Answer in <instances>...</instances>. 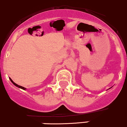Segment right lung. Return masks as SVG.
I'll use <instances>...</instances> for the list:
<instances>
[{
  "instance_id": "right-lung-1",
  "label": "right lung",
  "mask_w": 127,
  "mask_h": 127,
  "mask_svg": "<svg viewBox=\"0 0 127 127\" xmlns=\"http://www.w3.org/2000/svg\"><path fill=\"white\" fill-rule=\"evenodd\" d=\"M9 79H10V80H11V81L12 82V83H13V84H14L15 86H17V87H19V88H20V89H23V90H26V88H25V87H22V86H19V85H18V84H17L16 83H15L14 82H13V81L10 78H9Z\"/></svg>"
}]
</instances>
